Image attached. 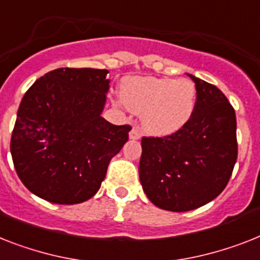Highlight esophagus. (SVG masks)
<instances>
[{
    "label": "esophagus",
    "mask_w": 260,
    "mask_h": 260,
    "mask_svg": "<svg viewBox=\"0 0 260 260\" xmlns=\"http://www.w3.org/2000/svg\"><path fill=\"white\" fill-rule=\"evenodd\" d=\"M141 137L140 131L137 129V128H132V131L129 132V139L131 140H139Z\"/></svg>",
    "instance_id": "1"
}]
</instances>
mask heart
Returning a JSON list of instances; mask_svg holds the SVG:
<instances>
[{
  "mask_svg": "<svg viewBox=\"0 0 260 260\" xmlns=\"http://www.w3.org/2000/svg\"><path fill=\"white\" fill-rule=\"evenodd\" d=\"M126 107L141 113L148 134L167 136L188 124L196 107V88L189 80L128 77L121 85Z\"/></svg>",
  "mask_w": 260,
  "mask_h": 260,
  "instance_id": "heart-1",
  "label": "heart"
}]
</instances>
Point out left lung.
<instances>
[{
	"instance_id": "left-lung-1",
	"label": "left lung",
	"mask_w": 260,
	"mask_h": 260,
	"mask_svg": "<svg viewBox=\"0 0 260 260\" xmlns=\"http://www.w3.org/2000/svg\"><path fill=\"white\" fill-rule=\"evenodd\" d=\"M188 76L196 86L188 124L168 136L141 139L143 189L156 207L174 212L195 210L220 195L238 157L233 105L216 86Z\"/></svg>"
}]
</instances>
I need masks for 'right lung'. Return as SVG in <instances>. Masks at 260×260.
I'll return each mask as SVG.
<instances>
[{
	"mask_svg": "<svg viewBox=\"0 0 260 260\" xmlns=\"http://www.w3.org/2000/svg\"><path fill=\"white\" fill-rule=\"evenodd\" d=\"M107 69L58 68L26 90L17 112L10 152L20 180L50 203L90 199L111 159L128 141L129 125L101 117Z\"/></svg>",
	"mask_w": 260,
	"mask_h": 260,
	"instance_id": "obj_1",
	"label": "right lung"
}]
</instances>
